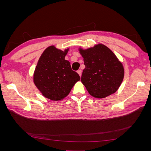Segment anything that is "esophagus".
Returning a JSON list of instances; mask_svg holds the SVG:
<instances>
[{"label":"esophagus","mask_w":151,"mask_h":151,"mask_svg":"<svg viewBox=\"0 0 151 151\" xmlns=\"http://www.w3.org/2000/svg\"><path fill=\"white\" fill-rule=\"evenodd\" d=\"M77 73H78V74H79L80 76H81V74H82V70H81V69H79V70H77Z\"/></svg>","instance_id":"1"}]
</instances>
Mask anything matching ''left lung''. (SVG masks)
<instances>
[{"label": "left lung", "instance_id": "obj_1", "mask_svg": "<svg viewBox=\"0 0 151 151\" xmlns=\"http://www.w3.org/2000/svg\"><path fill=\"white\" fill-rule=\"evenodd\" d=\"M84 65L81 81L89 93L98 98L115 93L124 77V68L111 50L103 44L79 48Z\"/></svg>", "mask_w": 151, "mask_h": 151}]
</instances>
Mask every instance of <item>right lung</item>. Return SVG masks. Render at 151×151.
I'll use <instances>...</instances> for the list:
<instances>
[{"instance_id": "add662e5", "label": "right lung", "mask_w": 151, "mask_h": 151, "mask_svg": "<svg viewBox=\"0 0 151 151\" xmlns=\"http://www.w3.org/2000/svg\"><path fill=\"white\" fill-rule=\"evenodd\" d=\"M68 48L62 51L50 46L42 54L34 72V83L45 97L62 100L81 78L65 60Z\"/></svg>"}]
</instances>
